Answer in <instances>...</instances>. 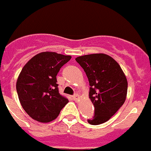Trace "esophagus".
Returning a JSON list of instances; mask_svg holds the SVG:
<instances>
[{"instance_id": "esophagus-1", "label": "esophagus", "mask_w": 151, "mask_h": 151, "mask_svg": "<svg viewBox=\"0 0 151 151\" xmlns=\"http://www.w3.org/2000/svg\"><path fill=\"white\" fill-rule=\"evenodd\" d=\"M73 99H74V101H77V100L79 99V95L77 94H76L73 96Z\"/></svg>"}]
</instances>
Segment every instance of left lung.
Segmentation results:
<instances>
[{
	"mask_svg": "<svg viewBox=\"0 0 151 151\" xmlns=\"http://www.w3.org/2000/svg\"><path fill=\"white\" fill-rule=\"evenodd\" d=\"M88 78L89 98L94 106L91 125L106 122L123 105L128 82L120 66L105 54H93L76 58Z\"/></svg>",
	"mask_w": 151,
	"mask_h": 151,
	"instance_id": "8db88e82",
	"label": "left lung"
}]
</instances>
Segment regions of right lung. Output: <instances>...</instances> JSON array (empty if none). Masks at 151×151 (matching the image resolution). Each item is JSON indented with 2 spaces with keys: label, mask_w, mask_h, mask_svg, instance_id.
Returning <instances> with one entry per match:
<instances>
[{
  "label": "right lung",
  "mask_w": 151,
  "mask_h": 151,
  "mask_svg": "<svg viewBox=\"0 0 151 151\" xmlns=\"http://www.w3.org/2000/svg\"><path fill=\"white\" fill-rule=\"evenodd\" d=\"M71 57L55 52H41L22 69L17 78V91L22 108L35 120H54L69 102L59 93L57 75Z\"/></svg>",
  "instance_id": "obj_1"
}]
</instances>
